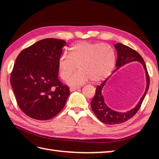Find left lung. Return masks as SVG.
Segmentation results:
<instances>
[{
    "mask_svg": "<svg viewBox=\"0 0 159 159\" xmlns=\"http://www.w3.org/2000/svg\"><path fill=\"white\" fill-rule=\"evenodd\" d=\"M66 42L45 39L19 54L10 75L17 104L28 116L45 120L65 105L70 91L58 79L60 60Z\"/></svg>",
    "mask_w": 159,
    "mask_h": 159,
    "instance_id": "obj_1",
    "label": "left lung"
}]
</instances>
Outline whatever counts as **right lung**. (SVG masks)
I'll list each match as a JSON object with an SVG mask.
<instances>
[{
    "mask_svg": "<svg viewBox=\"0 0 159 159\" xmlns=\"http://www.w3.org/2000/svg\"><path fill=\"white\" fill-rule=\"evenodd\" d=\"M114 47L117 51L118 57L116 62V69L115 71L118 70L120 66L125 65V64L134 61H139V62H140L143 65L145 70V73H146L147 88L144 95H142L140 100H139L134 108L127 112L120 113L111 109L104 103V98L103 96L102 95L101 91L107 80H104L103 83L98 85V88H96L95 95L94 96L92 101H91V108H92L93 112L95 113L96 116L98 117L100 121L105 123V124L109 125L122 123L129 120L132 117H133L136 113L138 112L139 109L140 108L142 102H143L144 99V97L146 95L148 89H149V74H148L146 64H145L143 58L141 57V55L130 47L126 46V45L121 43H116L114 45Z\"/></svg>",
    "mask_w": 159,
    "mask_h": 159,
    "instance_id": "obj_1",
    "label": "right lung"
}]
</instances>
